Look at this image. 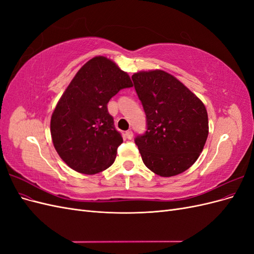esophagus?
<instances>
[{
	"label": "esophagus",
	"instance_id": "obj_1",
	"mask_svg": "<svg viewBox=\"0 0 254 254\" xmlns=\"http://www.w3.org/2000/svg\"><path fill=\"white\" fill-rule=\"evenodd\" d=\"M125 136H126V139L131 140L132 136H133V132L131 131V130H128V131L125 132Z\"/></svg>",
	"mask_w": 254,
	"mask_h": 254
}]
</instances>
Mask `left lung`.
I'll return each instance as SVG.
<instances>
[{"mask_svg": "<svg viewBox=\"0 0 254 254\" xmlns=\"http://www.w3.org/2000/svg\"><path fill=\"white\" fill-rule=\"evenodd\" d=\"M147 118L145 134L135 137L144 164L161 177L179 175L200 156L209 134L205 106L163 70L132 75Z\"/></svg>", "mask_w": 254, "mask_h": 254, "instance_id": "1", "label": "left lung"}]
</instances>
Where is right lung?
<instances>
[{
  "instance_id": "right-lung-1",
  "label": "right lung",
  "mask_w": 254,
  "mask_h": 254,
  "mask_svg": "<svg viewBox=\"0 0 254 254\" xmlns=\"http://www.w3.org/2000/svg\"><path fill=\"white\" fill-rule=\"evenodd\" d=\"M130 87L129 75L104 56L90 59L76 73L51 118L54 147L72 170L94 175L113 164L123 137L107 104Z\"/></svg>"
}]
</instances>
